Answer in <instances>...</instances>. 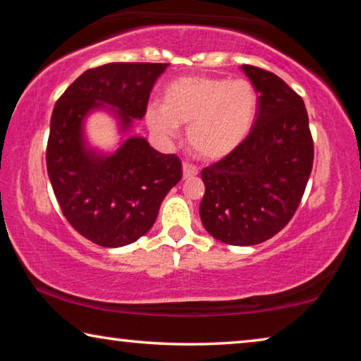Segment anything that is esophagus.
<instances>
[{"mask_svg":"<svg viewBox=\"0 0 361 361\" xmlns=\"http://www.w3.org/2000/svg\"><path fill=\"white\" fill-rule=\"evenodd\" d=\"M197 173H199L197 167L192 166V164H189V162H183V178L191 180Z\"/></svg>","mask_w":361,"mask_h":361,"instance_id":"1","label":"esophagus"}]
</instances>
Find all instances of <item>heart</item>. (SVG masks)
Instances as JSON below:
<instances>
[{"mask_svg": "<svg viewBox=\"0 0 361 361\" xmlns=\"http://www.w3.org/2000/svg\"><path fill=\"white\" fill-rule=\"evenodd\" d=\"M258 95L247 79L181 78L164 90L162 106L151 105L145 119L162 138L188 126V145L195 156L221 159L243 143L252 130Z\"/></svg>", "mask_w": 361, "mask_h": 361, "instance_id": "heart-1", "label": "heart"}]
</instances>
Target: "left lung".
<instances>
[{
  "label": "left lung",
  "instance_id": "obj_1",
  "mask_svg": "<svg viewBox=\"0 0 361 361\" xmlns=\"http://www.w3.org/2000/svg\"><path fill=\"white\" fill-rule=\"evenodd\" d=\"M258 92L253 129L243 143L200 175L204 228L229 245H256L282 231L295 215L314 164L304 102L283 79L242 65Z\"/></svg>",
  "mask_w": 361,
  "mask_h": 361
}]
</instances>
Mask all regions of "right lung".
<instances>
[{
  "label": "right lung",
  "instance_id": "obj_1",
  "mask_svg": "<svg viewBox=\"0 0 361 361\" xmlns=\"http://www.w3.org/2000/svg\"><path fill=\"white\" fill-rule=\"evenodd\" d=\"M169 63H106L84 71L57 100L46 164L65 218L85 239L118 248L154 224L164 197L181 180V161L143 137H130L111 154L89 148L84 121L108 109L122 132L146 114L149 94Z\"/></svg>",
  "mask_w": 361,
  "mask_h": 361
}]
</instances>
